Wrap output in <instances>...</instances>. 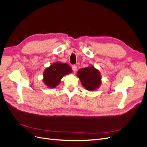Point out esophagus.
<instances>
[{"label": "esophagus", "mask_w": 147, "mask_h": 147, "mask_svg": "<svg viewBox=\"0 0 147 147\" xmlns=\"http://www.w3.org/2000/svg\"><path fill=\"white\" fill-rule=\"evenodd\" d=\"M72 70H74V72H76L77 69V67L76 65H72Z\"/></svg>", "instance_id": "obj_1"}]
</instances>
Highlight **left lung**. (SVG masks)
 Instances as JSON below:
<instances>
[{"label": "left lung", "instance_id": "left-lung-1", "mask_svg": "<svg viewBox=\"0 0 147 147\" xmlns=\"http://www.w3.org/2000/svg\"><path fill=\"white\" fill-rule=\"evenodd\" d=\"M82 85L89 91H94L101 84V77L99 71L93 66L82 68L77 72Z\"/></svg>", "mask_w": 147, "mask_h": 147}]
</instances>
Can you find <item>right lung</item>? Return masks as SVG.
<instances>
[{
	"label": "right lung",
	"instance_id": "add662e5",
	"mask_svg": "<svg viewBox=\"0 0 147 147\" xmlns=\"http://www.w3.org/2000/svg\"><path fill=\"white\" fill-rule=\"evenodd\" d=\"M72 72V69L67 64L56 62L44 71L43 82L49 88H55L64 75Z\"/></svg>",
	"mask_w": 147,
	"mask_h": 147
}]
</instances>
